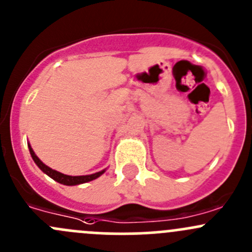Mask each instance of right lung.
I'll return each mask as SVG.
<instances>
[{"instance_id": "1", "label": "right lung", "mask_w": 252, "mask_h": 252, "mask_svg": "<svg viewBox=\"0 0 252 252\" xmlns=\"http://www.w3.org/2000/svg\"><path fill=\"white\" fill-rule=\"evenodd\" d=\"M28 147H29L30 155H32V159H34V162H35V163H36V166L39 167V168L41 169V171L44 172L45 174H47L48 177L52 178L53 180H56V182L61 183V184H63V185H79V184H84V183H88V182H91V180L96 179V178H98V177H100V175H102L106 172V169H102V171L97 172V173L89 174V175H75V177H73V175L63 174V173H61V172L55 171V169L50 168V167L46 166V164H45L44 162H42L41 159H40L39 157H37L36 155H35L34 150L32 149L30 144L28 145Z\"/></svg>"}]
</instances>
